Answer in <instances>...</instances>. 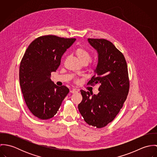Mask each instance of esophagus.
I'll list each match as a JSON object with an SVG mask.
<instances>
[{"instance_id":"34e87169","label":"esophagus","mask_w":157,"mask_h":157,"mask_svg":"<svg viewBox=\"0 0 157 157\" xmlns=\"http://www.w3.org/2000/svg\"><path fill=\"white\" fill-rule=\"evenodd\" d=\"M70 92H71V93H72V94H75V93L78 92V90H76V89H72V90H70Z\"/></svg>"}]
</instances>
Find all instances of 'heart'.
<instances>
[{
	"label": "heart",
	"mask_w": 157,
	"mask_h": 157,
	"mask_svg": "<svg viewBox=\"0 0 157 157\" xmlns=\"http://www.w3.org/2000/svg\"><path fill=\"white\" fill-rule=\"evenodd\" d=\"M75 54L81 63L86 62L88 63L90 59V52L82 48H78L75 51Z\"/></svg>",
	"instance_id": "heart-1"
}]
</instances>
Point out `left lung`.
Returning a JSON list of instances; mask_svg holds the SVG:
<instances>
[{"instance_id": "obj_1", "label": "left lung", "mask_w": 157, "mask_h": 157, "mask_svg": "<svg viewBox=\"0 0 157 157\" xmlns=\"http://www.w3.org/2000/svg\"><path fill=\"white\" fill-rule=\"evenodd\" d=\"M88 42L98 55L94 75L88 84L99 85V92L81 90L83 99L78 108L88 124L101 128L113 120L126 100L128 71L123 54L111 42L95 39Z\"/></svg>"}]
</instances>
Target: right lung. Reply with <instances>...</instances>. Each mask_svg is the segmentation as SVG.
<instances>
[{"instance_id": "right-lung-1", "label": "right lung", "mask_w": 157, "mask_h": 157, "mask_svg": "<svg viewBox=\"0 0 157 157\" xmlns=\"http://www.w3.org/2000/svg\"><path fill=\"white\" fill-rule=\"evenodd\" d=\"M75 40L42 36L33 41L25 51L19 68L20 85L26 106L39 119L52 118L69 92L67 86L54 84L50 77Z\"/></svg>"}]
</instances>
